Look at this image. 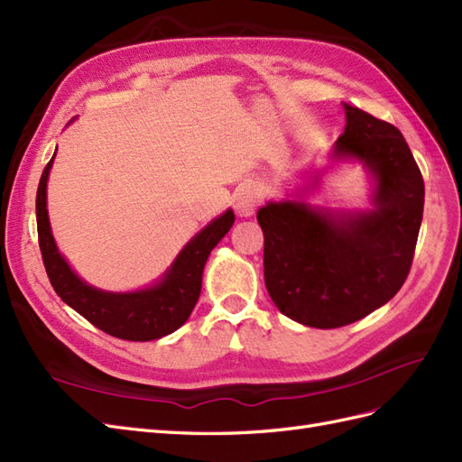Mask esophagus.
Here are the masks:
<instances>
[{"label": "esophagus", "instance_id": "34e87169", "mask_svg": "<svg viewBox=\"0 0 462 462\" xmlns=\"http://www.w3.org/2000/svg\"><path fill=\"white\" fill-rule=\"evenodd\" d=\"M260 204V192L254 186H245L235 194V211L241 217H251Z\"/></svg>", "mask_w": 462, "mask_h": 462}]
</instances>
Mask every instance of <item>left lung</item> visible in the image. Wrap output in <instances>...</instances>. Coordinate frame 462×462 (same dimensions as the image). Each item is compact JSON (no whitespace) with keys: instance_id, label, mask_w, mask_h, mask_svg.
Masks as SVG:
<instances>
[{"instance_id":"obj_1","label":"left lung","mask_w":462,"mask_h":462,"mask_svg":"<svg viewBox=\"0 0 462 462\" xmlns=\"http://www.w3.org/2000/svg\"><path fill=\"white\" fill-rule=\"evenodd\" d=\"M334 155L357 157L373 171L375 209L334 216L280 202L256 214L272 301L313 328L346 327L396 295L412 266L423 214L420 167L393 124L346 105Z\"/></svg>"}]
</instances>
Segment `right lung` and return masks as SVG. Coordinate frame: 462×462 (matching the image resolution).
<instances>
[{
  "label": "right lung",
  "mask_w": 462,
  "mask_h": 462,
  "mask_svg": "<svg viewBox=\"0 0 462 462\" xmlns=\"http://www.w3.org/2000/svg\"><path fill=\"white\" fill-rule=\"evenodd\" d=\"M54 159V157H52ZM52 159L42 171L36 190V229L48 280L54 291L73 310L89 320L93 327L120 340L147 342L157 340L180 328L190 317L200 297L202 272L206 260L223 236L231 229L235 216L227 209L198 233L174 260L165 280L153 288L135 293H106L83 283L60 256L54 236L50 233L46 211V180Z\"/></svg>",
  "instance_id": "add662e5"
}]
</instances>
